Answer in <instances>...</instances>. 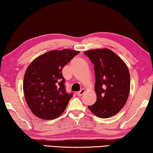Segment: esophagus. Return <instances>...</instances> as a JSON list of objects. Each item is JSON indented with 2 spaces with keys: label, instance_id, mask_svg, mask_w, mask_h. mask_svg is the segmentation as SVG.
<instances>
[{
  "label": "esophagus",
  "instance_id": "obj_1",
  "mask_svg": "<svg viewBox=\"0 0 153 153\" xmlns=\"http://www.w3.org/2000/svg\"><path fill=\"white\" fill-rule=\"evenodd\" d=\"M84 92H85V90L84 89H82L79 92H77V95H78L79 97H80V96H82L83 94H84Z\"/></svg>",
  "mask_w": 153,
  "mask_h": 153
}]
</instances>
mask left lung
<instances>
[{
	"label": "left lung",
	"mask_w": 153,
	"mask_h": 153,
	"mask_svg": "<svg viewBox=\"0 0 153 153\" xmlns=\"http://www.w3.org/2000/svg\"><path fill=\"white\" fill-rule=\"evenodd\" d=\"M84 53L94 65L97 101L88 108L100 118H108L121 111L130 90L128 66L120 56L108 48H97Z\"/></svg>",
	"instance_id": "left-lung-1"
}]
</instances>
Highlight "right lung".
<instances>
[{"label":"right lung","mask_w":153,"mask_h":153,"mask_svg":"<svg viewBox=\"0 0 153 153\" xmlns=\"http://www.w3.org/2000/svg\"><path fill=\"white\" fill-rule=\"evenodd\" d=\"M79 53L71 49L53 50L36 58L25 71L23 88L33 115L51 120L64 112L72 94L65 91L63 67Z\"/></svg>","instance_id":"obj_1"}]
</instances>
